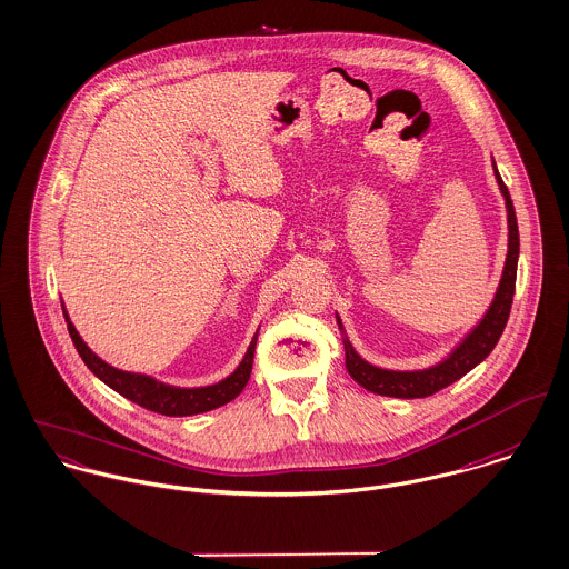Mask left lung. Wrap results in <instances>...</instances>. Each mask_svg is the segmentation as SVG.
I'll use <instances>...</instances> for the list:
<instances>
[{"label":"left lung","instance_id":"8db88e82","mask_svg":"<svg viewBox=\"0 0 569 569\" xmlns=\"http://www.w3.org/2000/svg\"><path fill=\"white\" fill-rule=\"evenodd\" d=\"M493 173L498 180V187L505 196L507 202V219H509V252H507V262L505 271L496 291V298L491 307L482 315V319L471 328V332L466 335V339L443 359L432 367L426 369H413V371H396V369H382L371 362L365 361L361 355L352 348L350 339L346 337L343 323L337 315L339 330L343 335V348H346V369L348 373L365 387L371 393L378 396H389V398H426L432 396L448 385L457 382L463 378L469 369H473L478 362L485 361L496 343L500 341L505 326L509 321V312L513 305V293H516L517 259H519V232H517L516 208L511 202L509 189L502 182L496 162H493Z\"/></svg>","mask_w":569,"mask_h":569}]
</instances>
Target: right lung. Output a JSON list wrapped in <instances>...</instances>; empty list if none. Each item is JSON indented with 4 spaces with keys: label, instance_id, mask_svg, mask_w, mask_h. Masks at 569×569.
Returning a JSON list of instances; mask_svg holds the SVG:
<instances>
[{
    "label": "right lung",
    "instance_id": "1",
    "mask_svg": "<svg viewBox=\"0 0 569 569\" xmlns=\"http://www.w3.org/2000/svg\"><path fill=\"white\" fill-rule=\"evenodd\" d=\"M64 319H67V328H69V335H71V341H73L78 355L82 357L84 365L102 380L103 385H108L112 391L128 398L130 402L143 407L148 411H154V413L167 415V417H187V415L207 413L212 409H219V407L228 405L230 400H234L246 389L250 373H252L259 330L252 337V343H250L243 361L239 362V367L228 378H223L214 385H208V387L184 389V387L158 382L156 378L146 376V373L121 371V369L108 365L82 341V337L78 335L76 326L69 319L67 310H64Z\"/></svg>",
    "mask_w": 569,
    "mask_h": 569
}]
</instances>
